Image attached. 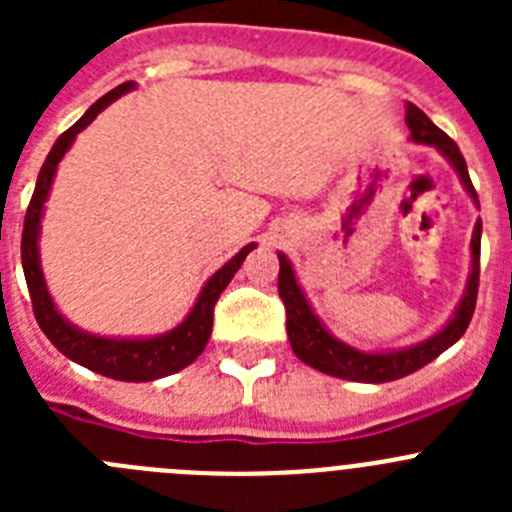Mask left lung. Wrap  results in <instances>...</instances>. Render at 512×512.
Masks as SVG:
<instances>
[{"instance_id":"8db88e82","label":"left lung","mask_w":512,"mask_h":512,"mask_svg":"<svg viewBox=\"0 0 512 512\" xmlns=\"http://www.w3.org/2000/svg\"><path fill=\"white\" fill-rule=\"evenodd\" d=\"M405 122H408L410 140L420 143V146L436 148L449 161L451 169L456 171L461 187L467 189L474 205L479 207L477 192H474L472 179H469L467 161H464L454 140L443 130H438L431 122V117L410 102L405 104ZM479 241H482V220L474 223L472 243H469L472 261H469L467 287H464L459 305L451 312V318L441 325V330H436L433 336L423 338V341L413 343V346L387 348V351H364V348H356L351 343L341 341L338 336H333L328 325L318 318V312L312 310L305 289L297 282L295 266L287 259V253L279 251V297H282L284 307H287L289 346H292L297 359L305 361L307 366L323 374H330V377L348 379V382L382 384L418 372L420 366L431 364L446 348L454 346L464 336V330H467L469 320H472L479 287Z\"/></svg>"}]
</instances>
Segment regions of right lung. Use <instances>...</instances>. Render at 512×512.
I'll list each match as a JSON object with an SVG mask.
<instances>
[{"label":"right lung","mask_w":512,"mask_h":512,"mask_svg":"<svg viewBox=\"0 0 512 512\" xmlns=\"http://www.w3.org/2000/svg\"><path fill=\"white\" fill-rule=\"evenodd\" d=\"M138 87L135 81H125L104 97L89 107L79 120L71 125L61 138L53 143L51 153L45 158L43 169L35 182L33 200L27 207L25 215V230H22V271H25V282L30 289V300H33L35 320L48 336V341L61 351L66 359L76 361V364L87 366L92 372L102 374V377L117 379V382H153V379L169 377V374L182 372L184 366L192 364L197 356L205 351L207 341L212 333V307H215L217 297L235 277V271L241 269L248 253L256 248V243H248L241 251L235 253L233 259L225 261L220 269L212 274L200 289V295L194 300L192 310L187 312V318L176 328L158 333V336H97L89 330L79 328L71 323L61 310H58L56 300H53L48 282H45L43 266H40V228H43L45 202L51 197L53 179H56L58 164L63 156L74 146L76 135L84 128L92 125L94 117L120 99L122 94L133 92Z\"/></svg>","instance_id":"1"}]
</instances>
